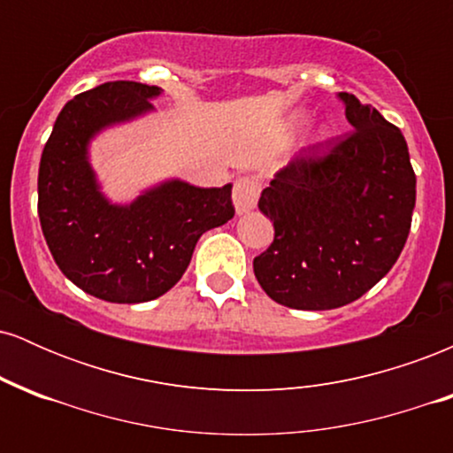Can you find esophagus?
Returning a JSON list of instances; mask_svg holds the SVG:
<instances>
[{
	"label": "esophagus",
	"instance_id": "1",
	"mask_svg": "<svg viewBox=\"0 0 453 453\" xmlns=\"http://www.w3.org/2000/svg\"><path fill=\"white\" fill-rule=\"evenodd\" d=\"M257 196H259V180L256 176H241V179L236 180V185H234V196H232L238 215L256 209Z\"/></svg>",
	"mask_w": 453,
	"mask_h": 453
}]
</instances>
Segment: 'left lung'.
<instances>
[{
  "label": "left lung",
  "instance_id": "left-lung-1",
  "mask_svg": "<svg viewBox=\"0 0 453 453\" xmlns=\"http://www.w3.org/2000/svg\"><path fill=\"white\" fill-rule=\"evenodd\" d=\"M351 132L311 144L259 196L274 241L253 259L274 303L339 309L389 273L407 242L415 173L407 140L377 108L341 93Z\"/></svg>",
  "mask_w": 453,
  "mask_h": 453
}]
</instances>
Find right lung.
I'll return each mask as SVG.
<instances>
[{"label": "right lung", "mask_w": 453, "mask_h": 453, "mask_svg": "<svg viewBox=\"0 0 453 453\" xmlns=\"http://www.w3.org/2000/svg\"><path fill=\"white\" fill-rule=\"evenodd\" d=\"M159 87L104 82L65 104L46 140L38 215L53 259L76 288L106 303L136 304L179 283L197 238L234 217L232 185L202 189L170 180L114 206L100 194L87 142L112 123L150 111Z\"/></svg>", "instance_id": "add662e5"}]
</instances>
